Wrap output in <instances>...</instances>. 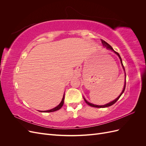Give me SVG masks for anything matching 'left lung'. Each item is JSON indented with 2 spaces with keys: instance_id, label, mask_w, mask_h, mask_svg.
Returning a JSON list of instances; mask_svg holds the SVG:
<instances>
[{
  "instance_id": "obj_1",
  "label": "left lung",
  "mask_w": 146,
  "mask_h": 146,
  "mask_svg": "<svg viewBox=\"0 0 146 146\" xmlns=\"http://www.w3.org/2000/svg\"><path fill=\"white\" fill-rule=\"evenodd\" d=\"M101 41H102V44H103V46H104L105 47H107V48H108V49H110V50H111L112 51H113L114 53H115V54L119 56V59H120V60H121V64H122V68H123V70H124V72H125V85H124V86H123V90H122V92L121 93V94L119 95L118 97H117V98H116L115 100H114L113 101H112V102H110V103H108V104H106V105H94V104H91V103H90V102H88L83 98V99H84V100H85V102L88 105H90V106H91V107H96V108H105V107H110V106H111V105H113L114 104H115L116 102L117 101V100L120 98V97L122 96V94H123V92H124V91H125V85H126V74H125V68H124V66H123V64H122V59H121V56H120V55H119L117 52H116V51H114V49L113 48H112V47L110 46L109 44H108L107 42H105V41H104L103 39H101Z\"/></svg>"
}]
</instances>
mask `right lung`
Masks as SVG:
<instances>
[{"label":"right lung","instance_id":"obj_1","mask_svg":"<svg viewBox=\"0 0 146 146\" xmlns=\"http://www.w3.org/2000/svg\"><path fill=\"white\" fill-rule=\"evenodd\" d=\"M64 94L63 96V98L62 99V100H61V102H60V104L57 106V107H55L53 109H51L50 110H46V111H39L41 112H44V113H49V112H54V111H57V110H60L61 107H62V106L64 104Z\"/></svg>","mask_w":146,"mask_h":146}]
</instances>
